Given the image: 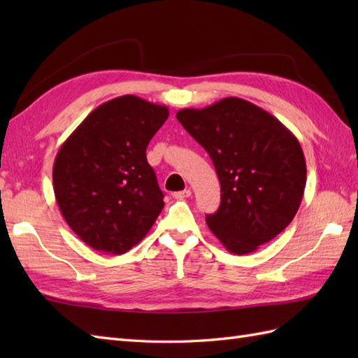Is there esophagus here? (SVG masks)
Masks as SVG:
<instances>
[{
  "instance_id": "obj_1",
  "label": "esophagus",
  "mask_w": 358,
  "mask_h": 358,
  "mask_svg": "<svg viewBox=\"0 0 358 358\" xmlns=\"http://www.w3.org/2000/svg\"><path fill=\"white\" fill-rule=\"evenodd\" d=\"M192 195V191L191 189H185V191H180V192H175L173 194V199L177 200H181V199H189V196Z\"/></svg>"
}]
</instances>
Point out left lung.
<instances>
[{"instance_id": "1", "label": "left lung", "mask_w": 358, "mask_h": 358, "mask_svg": "<svg viewBox=\"0 0 358 358\" xmlns=\"http://www.w3.org/2000/svg\"><path fill=\"white\" fill-rule=\"evenodd\" d=\"M177 120L208 152L218 175L222 203L206 215L212 234L237 255L277 237L292 222L306 186V162L295 135L237 96L181 109Z\"/></svg>"}]
</instances>
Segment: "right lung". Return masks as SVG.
<instances>
[{
    "mask_svg": "<svg viewBox=\"0 0 358 358\" xmlns=\"http://www.w3.org/2000/svg\"><path fill=\"white\" fill-rule=\"evenodd\" d=\"M169 109L123 95L98 106L53 163V192L71 229L100 252L120 255L146 237L164 201L146 148Z\"/></svg>",
    "mask_w": 358,
    "mask_h": 358,
    "instance_id": "add662e5",
    "label": "right lung"
}]
</instances>
